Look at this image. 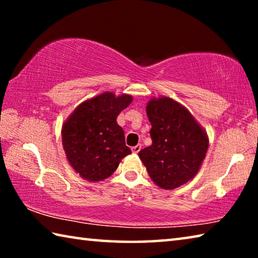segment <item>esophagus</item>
Here are the masks:
<instances>
[{"instance_id": "1", "label": "esophagus", "mask_w": 258, "mask_h": 258, "mask_svg": "<svg viewBox=\"0 0 258 258\" xmlns=\"http://www.w3.org/2000/svg\"><path fill=\"white\" fill-rule=\"evenodd\" d=\"M141 145H137V146H134V147H132V152L133 154H138V152L141 150Z\"/></svg>"}]
</instances>
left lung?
I'll use <instances>...</instances> for the list:
<instances>
[{
  "instance_id": "obj_1",
  "label": "left lung",
  "mask_w": 258,
  "mask_h": 258,
  "mask_svg": "<svg viewBox=\"0 0 258 258\" xmlns=\"http://www.w3.org/2000/svg\"><path fill=\"white\" fill-rule=\"evenodd\" d=\"M152 145L139 152L148 174L161 189L184 184L197 174L208 149V138L186 109L169 98L147 106Z\"/></svg>"
}]
</instances>
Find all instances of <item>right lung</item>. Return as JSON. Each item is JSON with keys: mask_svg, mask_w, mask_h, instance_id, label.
<instances>
[{"mask_svg": "<svg viewBox=\"0 0 258 258\" xmlns=\"http://www.w3.org/2000/svg\"><path fill=\"white\" fill-rule=\"evenodd\" d=\"M133 98L106 92L83 102L62 126V145L69 164L91 182L104 180L131 154L117 116Z\"/></svg>", "mask_w": 258, "mask_h": 258, "instance_id": "right-lung-1", "label": "right lung"}]
</instances>
